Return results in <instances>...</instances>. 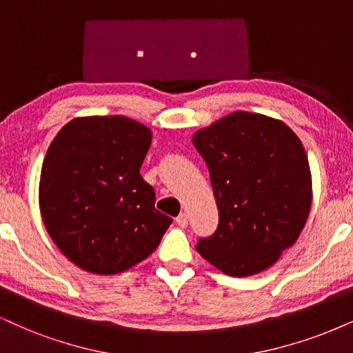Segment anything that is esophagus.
<instances>
[{"instance_id": "obj_1", "label": "esophagus", "mask_w": 353, "mask_h": 353, "mask_svg": "<svg viewBox=\"0 0 353 353\" xmlns=\"http://www.w3.org/2000/svg\"><path fill=\"white\" fill-rule=\"evenodd\" d=\"M175 221H176V224L180 225V228H186V225H188V216H186L185 212H181V214H178Z\"/></svg>"}]
</instances>
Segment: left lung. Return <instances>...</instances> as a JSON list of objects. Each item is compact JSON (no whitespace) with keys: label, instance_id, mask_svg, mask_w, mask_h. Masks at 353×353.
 Wrapping results in <instances>:
<instances>
[{"label":"left lung","instance_id":"1","mask_svg":"<svg viewBox=\"0 0 353 353\" xmlns=\"http://www.w3.org/2000/svg\"><path fill=\"white\" fill-rule=\"evenodd\" d=\"M219 212L196 250L230 276L263 272L290 249L311 208V173L296 134L280 121L239 111L198 130Z\"/></svg>","mask_w":353,"mask_h":353}]
</instances>
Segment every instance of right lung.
<instances>
[{"label": "right lung", "instance_id": "1", "mask_svg": "<svg viewBox=\"0 0 353 353\" xmlns=\"http://www.w3.org/2000/svg\"><path fill=\"white\" fill-rule=\"evenodd\" d=\"M150 142V129L136 121L90 116L70 121L47 150L39 186L43 224L86 272L134 267L173 223L155 210V191L141 176Z\"/></svg>", "mask_w": 353, "mask_h": 353}]
</instances>
